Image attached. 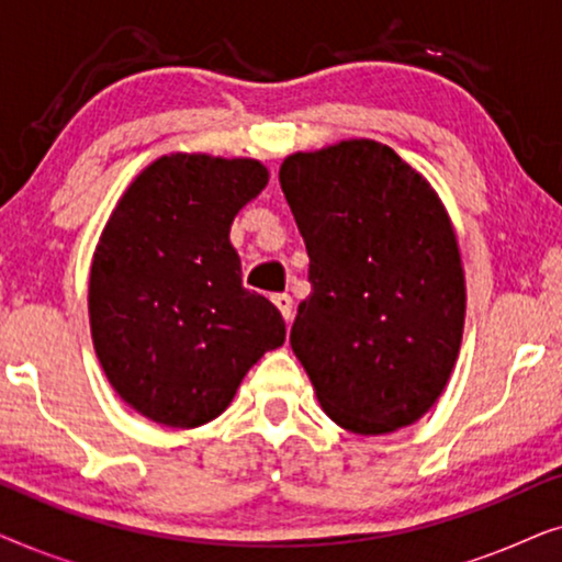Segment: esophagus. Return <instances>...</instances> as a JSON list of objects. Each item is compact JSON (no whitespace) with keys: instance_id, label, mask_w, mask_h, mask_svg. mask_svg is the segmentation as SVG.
<instances>
[{"instance_id":"esophagus-1","label":"esophagus","mask_w":562,"mask_h":562,"mask_svg":"<svg viewBox=\"0 0 562 562\" xmlns=\"http://www.w3.org/2000/svg\"><path fill=\"white\" fill-rule=\"evenodd\" d=\"M273 304H276V310L281 312V317H283V322H289L294 319V299H291L289 294H279V296H273Z\"/></svg>"}]
</instances>
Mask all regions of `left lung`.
<instances>
[{
  "mask_svg": "<svg viewBox=\"0 0 562 562\" xmlns=\"http://www.w3.org/2000/svg\"><path fill=\"white\" fill-rule=\"evenodd\" d=\"M279 181L312 281L291 350L322 409L356 435L414 425L448 386L463 342L465 273L442 199L368 137L291 153Z\"/></svg>",
  "mask_w": 562,
  "mask_h": 562,
  "instance_id": "obj_1",
  "label": "left lung"
}]
</instances>
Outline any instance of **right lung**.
<instances>
[{"instance_id": "add662e5", "label": "right lung", "mask_w": 562, "mask_h": 562, "mask_svg": "<svg viewBox=\"0 0 562 562\" xmlns=\"http://www.w3.org/2000/svg\"><path fill=\"white\" fill-rule=\"evenodd\" d=\"M268 183L256 158L160 156L135 176L99 235L89 327L117 396L145 419L194 429L217 419L286 325L243 289L235 214Z\"/></svg>"}]
</instances>
